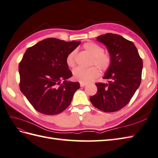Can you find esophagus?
Returning <instances> with one entry per match:
<instances>
[{
  "instance_id": "obj_1",
  "label": "esophagus",
  "mask_w": 158,
  "mask_h": 158,
  "mask_svg": "<svg viewBox=\"0 0 158 158\" xmlns=\"http://www.w3.org/2000/svg\"><path fill=\"white\" fill-rule=\"evenodd\" d=\"M86 85H87V83H81V82L80 83V86L81 87H85V86H86Z\"/></svg>"
}]
</instances>
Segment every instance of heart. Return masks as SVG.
<instances>
[{"label":"heart","mask_w":158,"mask_h":158,"mask_svg":"<svg viewBox=\"0 0 158 158\" xmlns=\"http://www.w3.org/2000/svg\"><path fill=\"white\" fill-rule=\"evenodd\" d=\"M83 47L89 54L93 56L91 64H95L103 71H106L110 68L112 62L111 56L110 54L103 52L104 49L103 47L92 42L85 43ZM75 51H73L67 56L66 63L69 67H74L75 66ZM97 68L94 66L88 69L75 68L73 71V78L81 83L91 82L100 75V71L98 69V68Z\"/></svg>","instance_id":"1"}]
</instances>
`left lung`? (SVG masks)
<instances>
[{"label": "left lung", "mask_w": 158, "mask_h": 158, "mask_svg": "<svg viewBox=\"0 0 158 158\" xmlns=\"http://www.w3.org/2000/svg\"><path fill=\"white\" fill-rule=\"evenodd\" d=\"M97 40L106 44L112 62L103 77L108 83H95L98 92L90 101L102 111H118L130 102L140 85L142 59L133 43L121 35L107 33Z\"/></svg>", "instance_id": "8db88e82"}]
</instances>
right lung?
Returning a JSON list of instances; mask_svg holds the SVG:
<instances>
[{
    "label": "right lung",
    "mask_w": 158,
    "mask_h": 158,
    "mask_svg": "<svg viewBox=\"0 0 158 158\" xmlns=\"http://www.w3.org/2000/svg\"><path fill=\"white\" fill-rule=\"evenodd\" d=\"M79 41L65 42L48 38L28 48L19 65V87L29 103L42 114H59L69 106L79 82L72 77L66 63L67 55ZM64 80L63 84L60 81Z\"/></svg>",
    "instance_id": "add662e5"
}]
</instances>
